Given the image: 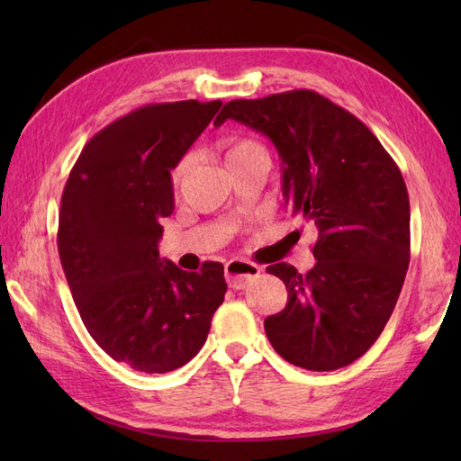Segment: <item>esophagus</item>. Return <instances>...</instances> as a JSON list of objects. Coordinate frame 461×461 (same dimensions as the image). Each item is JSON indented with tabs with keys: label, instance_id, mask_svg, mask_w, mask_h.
<instances>
[{
	"label": "esophagus",
	"instance_id": "esophagus-1",
	"mask_svg": "<svg viewBox=\"0 0 461 461\" xmlns=\"http://www.w3.org/2000/svg\"><path fill=\"white\" fill-rule=\"evenodd\" d=\"M261 267L243 259H233L230 263H225V279H228L231 289H243L248 285V281L251 277H256Z\"/></svg>",
	"mask_w": 461,
	"mask_h": 461
}]
</instances>
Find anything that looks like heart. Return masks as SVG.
<instances>
[{
    "mask_svg": "<svg viewBox=\"0 0 461 461\" xmlns=\"http://www.w3.org/2000/svg\"><path fill=\"white\" fill-rule=\"evenodd\" d=\"M220 152L228 170L238 168V166L251 160H267V152L263 149V144L249 139V136H228V139L221 140ZM185 172H188V158H182L172 166L170 184L174 192H180Z\"/></svg>",
    "mask_w": 461,
    "mask_h": 461,
    "instance_id": "heart-1",
    "label": "heart"
}]
</instances>
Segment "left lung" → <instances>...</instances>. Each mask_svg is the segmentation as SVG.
<instances>
[{"label":"left lung","mask_w":461,"mask_h":461,"mask_svg":"<svg viewBox=\"0 0 461 461\" xmlns=\"http://www.w3.org/2000/svg\"><path fill=\"white\" fill-rule=\"evenodd\" d=\"M228 119L269 136L283 162V195L317 225V263L299 273L273 263L287 305L263 322L271 347L307 370H337L375 345L410 263V200L402 174L355 114L295 89L223 104Z\"/></svg>","instance_id":"8db88e82"}]
</instances>
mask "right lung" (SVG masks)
<instances>
[{"label": "right lung", "mask_w": 461, "mask_h": 461, "mask_svg": "<svg viewBox=\"0 0 461 461\" xmlns=\"http://www.w3.org/2000/svg\"><path fill=\"white\" fill-rule=\"evenodd\" d=\"M220 106L154 103L121 116L85 144L61 195L57 248L85 327L106 355L149 375L198 355L228 291L218 261L190 273L158 258L172 166Z\"/></svg>", "instance_id": "add662e5"}]
</instances>
